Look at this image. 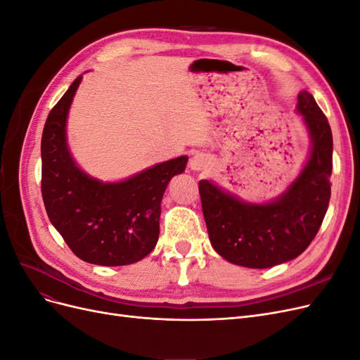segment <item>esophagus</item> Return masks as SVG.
Segmentation results:
<instances>
[{
  "mask_svg": "<svg viewBox=\"0 0 360 360\" xmlns=\"http://www.w3.org/2000/svg\"><path fill=\"white\" fill-rule=\"evenodd\" d=\"M207 165H209V158H207V156L202 155V153H197L195 156H192L191 160H189V167H191V169H193V171H201V169H204Z\"/></svg>",
  "mask_w": 360,
  "mask_h": 360,
  "instance_id": "obj_1",
  "label": "esophagus"
}]
</instances>
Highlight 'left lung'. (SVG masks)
I'll list each match as a JSON object with an SVG mask.
<instances>
[{
	"label": "left lung",
	"instance_id": "obj_1",
	"mask_svg": "<svg viewBox=\"0 0 360 360\" xmlns=\"http://www.w3.org/2000/svg\"><path fill=\"white\" fill-rule=\"evenodd\" d=\"M297 99L312 150L300 176L282 197L267 204H248L209 180L198 183L210 243L233 264L267 269L299 257L317 236L328 212L332 130L312 94L302 91Z\"/></svg>",
	"mask_w": 360,
	"mask_h": 360
}]
</instances>
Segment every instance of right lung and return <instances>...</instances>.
Returning a JSON list of instances; mask_svg holds the SVG:
<instances>
[{
    "label": "right lung",
    "mask_w": 360,
    "mask_h": 360,
    "mask_svg": "<svg viewBox=\"0 0 360 360\" xmlns=\"http://www.w3.org/2000/svg\"><path fill=\"white\" fill-rule=\"evenodd\" d=\"M81 78L52 108L43 127V202L76 257L97 266L132 264L155 249L162 197L169 180L186 168L188 158L167 160L118 183L86 176L66 144L68 112Z\"/></svg>",
    "instance_id": "obj_1"
}]
</instances>
